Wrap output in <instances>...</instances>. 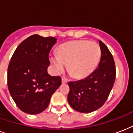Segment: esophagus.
I'll return each instance as SVG.
<instances>
[{
    "label": "esophagus",
    "mask_w": 133,
    "mask_h": 133,
    "mask_svg": "<svg viewBox=\"0 0 133 133\" xmlns=\"http://www.w3.org/2000/svg\"><path fill=\"white\" fill-rule=\"evenodd\" d=\"M68 81H67V79L65 78H62V83H67Z\"/></svg>",
    "instance_id": "esophagus-1"
}]
</instances>
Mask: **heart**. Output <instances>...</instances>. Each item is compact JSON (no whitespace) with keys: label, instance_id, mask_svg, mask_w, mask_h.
I'll list each match as a JSON object with an SVG mask.
<instances>
[{"label":"heart","instance_id":"obj_1","mask_svg":"<svg viewBox=\"0 0 133 133\" xmlns=\"http://www.w3.org/2000/svg\"><path fill=\"white\" fill-rule=\"evenodd\" d=\"M101 57V49L96 42L76 40L62 44L57 54L50 56L54 71L59 74L67 69L74 78H83L89 76L97 67Z\"/></svg>","mask_w":133,"mask_h":133}]
</instances>
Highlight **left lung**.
Segmentation results:
<instances>
[{"label": "left lung", "instance_id": "1", "mask_svg": "<svg viewBox=\"0 0 133 133\" xmlns=\"http://www.w3.org/2000/svg\"><path fill=\"white\" fill-rule=\"evenodd\" d=\"M99 44L101 57L96 69L83 80L69 83L68 102L80 112H91L103 105L115 83L116 67L113 56L101 41Z\"/></svg>", "mask_w": 133, "mask_h": 133}]
</instances>
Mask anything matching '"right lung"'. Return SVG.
I'll return each mask as SVG.
<instances>
[{
    "mask_svg": "<svg viewBox=\"0 0 133 133\" xmlns=\"http://www.w3.org/2000/svg\"><path fill=\"white\" fill-rule=\"evenodd\" d=\"M57 39L31 35L14 51L8 69V87L21 110L36 115L46 109L50 98L62 84L60 76L47 72L49 52Z\"/></svg>",
    "mask_w": 133,
    "mask_h": 133,
    "instance_id": "obj_1",
    "label": "right lung"
}]
</instances>
